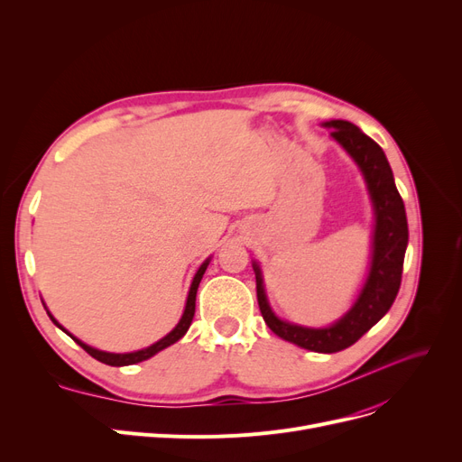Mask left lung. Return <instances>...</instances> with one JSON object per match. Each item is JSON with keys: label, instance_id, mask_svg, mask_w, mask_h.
Here are the masks:
<instances>
[{"label": "left lung", "instance_id": "obj_1", "mask_svg": "<svg viewBox=\"0 0 462 462\" xmlns=\"http://www.w3.org/2000/svg\"><path fill=\"white\" fill-rule=\"evenodd\" d=\"M324 127L333 129L331 136L343 145L346 153L359 166L374 208V236L373 256L365 284L341 320L329 328H303L290 324L275 317L268 298H265L263 281L258 263L253 268L256 273V298L258 307L268 328L288 343L301 348L333 354L352 346L365 335L393 305L401 288L402 262L408 245V223L401 194L395 187L392 166L385 159L380 145L345 119L326 121Z\"/></svg>", "mask_w": 462, "mask_h": 462}]
</instances>
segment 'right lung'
<instances>
[{
  "label": "right lung",
  "instance_id": "1",
  "mask_svg": "<svg viewBox=\"0 0 462 462\" xmlns=\"http://www.w3.org/2000/svg\"><path fill=\"white\" fill-rule=\"evenodd\" d=\"M208 263H209V258L200 265L197 275H194V279H192V284H190V290H189V296H187V303H185V310H183V317H181V320L178 322V326H176L172 331H170L166 337H162L161 341H157L155 345H152V346H148V348H142V350H138V352H131V354H110V352H103V350L91 348V346H88L86 343L79 341L77 337H72L67 329H63V328L56 322V319L52 317L51 312H48V310H46V312H48V317H51V320H52L60 329H63L67 335H70V338H75L77 345H80V346H82L91 357H95L97 361L106 363V365H112V367L134 365V363H140V361H143V359H150L152 356H155L157 352L164 350L166 346L174 345L176 341H180V338L187 333V329H189V326H190V322H192V317H194V305H197V290H199V284H200V281H202V275H204L206 270H208Z\"/></svg>",
  "mask_w": 462,
  "mask_h": 462
}]
</instances>
